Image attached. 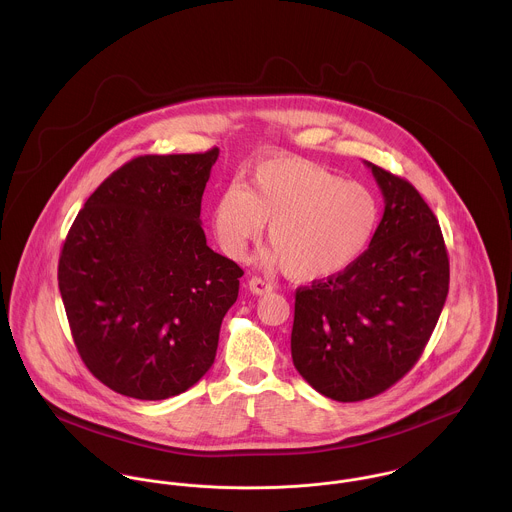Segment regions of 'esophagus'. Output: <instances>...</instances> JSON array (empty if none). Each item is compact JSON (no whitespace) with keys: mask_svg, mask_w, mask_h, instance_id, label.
<instances>
[{"mask_svg":"<svg viewBox=\"0 0 512 512\" xmlns=\"http://www.w3.org/2000/svg\"><path fill=\"white\" fill-rule=\"evenodd\" d=\"M248 290L252 293H256V295H264V293L272 292V284L270 282H266V280H262V278H250L248 280Z\"/></svg>","mask_w":512,"mask_h":512,"instance_id":"obj_1","label":"esophagus"}]
</instances>
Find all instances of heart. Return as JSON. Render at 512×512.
I'll use <instances>...</instances> for the list:
<instances>
[{
    "instance_id": "obj_1",
    "label": "heart",
    "mask_w": 512,
    "mask_h": 512,
    "mask_svg": "<svg viewBox=\"0 0 512 512\" xmlns=\"http://www.w3.org/2000/svg\"><path fill=\"white\" fill-rule=\"evenodd\" d=\"M220 250L242 260L268 222L272 248L260 254L268 268L284 266L295 282L333 278L351 268L370 246L380 205L361 183L343 181L327 167L301 157L256 163L246 185H228L213 205Z\"/></svg>"
}]
</instances>
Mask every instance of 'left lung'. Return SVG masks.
<instances>
[{
  "mask_svg": "<svg viewBox=\"0 0 512 512\" xmlns=\"http://www.w3.org/2000/svg\"><path fill=\"white\" fill-rule=\"evenodd\" d=\"M365 163L384 197L370 246L345 272L295 292L293 366L337 402L372 398L416 365L449 290L436 215L406 179Z\"/></svg>",
  "mask_w": 512,
  "mask_h": 512,
  "instance_id": "left-lung-1",
  "label": "left lung"
}]
</instances>
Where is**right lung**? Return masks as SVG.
<instances>
[{"mask_svg": "<svg viewBox=\"0 0 512 512\" xmlns=\"http://www.w3.org/2000/svg\"><path fill=\"white\" fill-rule=\"evenodd\" d=\"M219 149L142 155L76 215L59 290L88 370L118 394L165 400L215 363L242 268L207 246L201 199Z\"/></svg>", "mask_w": 512, "mask_h": 512, "instance_id": "add662e5", "label": "right lung"}]
</instances>
